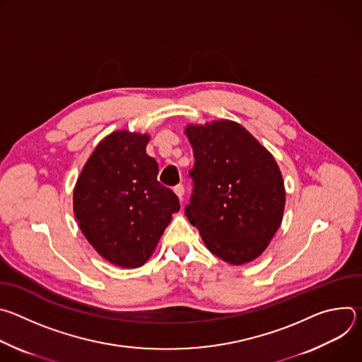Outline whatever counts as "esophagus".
Instances as JSON below:
<instances>
[{"label":"esophagus","instance_id":"obj_1","mask_svg":"<svg viewBox=\"0 0 362 362\" xmlns=\"http://www.w3.org/2000/svg\"><path fill=\"white\" fill-rule=\"evenodd\" d=\"M175 193L177 194V197L180 199V202H183V196H185V186L183 185H177V186H175Z\"/></svg>","mask_w":362,"mask_h":362}]
</instances>
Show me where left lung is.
Instances as JSON below:
<instances>
[{
	"label": "left lung",
	"mask_w": 362,
	"mask_h": 362,
	"mask_svg": "<svg viewBox=\"0 0 362 362\" xmlns=\"http://www.w3.org/2000/svg\"><path fill=\"white\" fill-rule=\"evenodd\" d=\"M186 134L194 166L185 215L221 259L232 265L253 261L282 222L285 187L275 159L235 122L189 124Z\"/></svg>",
	"instance_id": "obj_1"
}]
</instances>
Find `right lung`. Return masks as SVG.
I'll use <instances>...</instances> for the list:
<instances>
[{
	"instance_id": "right-lung-1",
	"label": "right lung",
	"mask_w": 362,
	"mask_h": 362,
	"mask_svg": "<svg viewBox=\"0 0 362 362\" xmlns=\"http://www.w3.org/2000/svg\"><path fill=\"white\" fill-rule=\"evenodd\" d=\"M147 134L115 132L101 140L74 187V215L90 245L122 268L141 267L156 247L179 197L158 180Z\"/></svg>"
}]
</instances>
